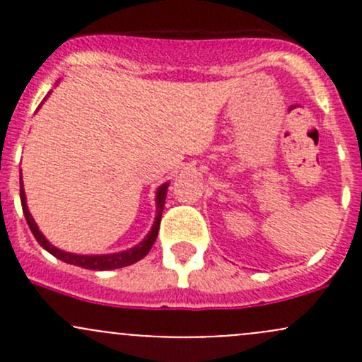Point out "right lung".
<instances>
[{
  "label": "right lung",
  "mask_w": 362,
  "mask_h": 362,
  "mask_svg": "<svg viewBox=\"0 0 362 362\" xmlns=\"http://www.w3.org/2000/svg\"><path fill=\"white\" fill-rule=\"evenodd\" d=\"M168 182L163 184L156 192V221L154 226H152L151 233L145 236L144 242L138 243L136 247L129 250H124V252H117V254H103V255H80V254H71V252H64L56 249L54 245H50L49 240L42 235V231L38 229L36 226L35 218L31 217L28 210V203H25V192L23 187V175H21V204H23V211H24V217L25 222H28L29 229H31L33 236L36 238V242L43 247L47 252L54 255V257L61 259V261L68 262V264H75L80 266V268H86V269H98V272H105V269H117V268H124V266H129L134 264L136 261L144 259L145 255L148 254L154 245L156 238H158V233H159V224H160V217H163V208H164V199H166V191H168Z\"/></svg>",
  "instance_id": "1"
}]
</instances>
